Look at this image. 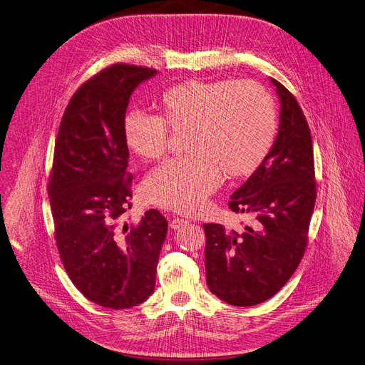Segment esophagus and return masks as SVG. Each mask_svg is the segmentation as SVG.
Wrapping results in <instances>:
<instances>
[{"label": "esophagus", "instance_id": "obj_1", "mask_svg": "<svg viewBox=\"0 0 365 365\" xmlns=\"http://www.w3.org/2000/svg\"><path fill=\"white\" fill-rule=\"evenodd\" d=\"M185 224H188V221H187V220H184V218H173V220L170 221V227H171V230H178V228L184 227Z\"/></svg>", "mask_w": 365, "mask_h": 365}]
</instances>
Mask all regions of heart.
<instances>
[{"mask_svg": "<svg viewBox=\"0 0 365 365\" xmlns=\"http://www.w3.org/2000/svg\"><path fill=\"white\" fill-rule=\"evenodd\" d=\"M168 130L182 133L188 155L163 163L143 182L144 198L185 215L204 210L224 174L252 175L272 150L277 113L271 96L251 81L188 80L158 98V115L131 113L124 120L128 148L143 160H158Z\"/></svg>", "mask_w": 365, "mask_h": 365, "instance_id": "b5f03b06", "label": "heart"}]
</instances>
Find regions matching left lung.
<instances>
[{
	"mask_svg": "<svg viewBox=\"0 0 365 365\" xmlns=\"http://www.w3.org/2000/svg\"><path fill=\"white\" fill-rule=\"evenodd\" d=\"M281 101L279 130L262 165L231 195L234 212L251 214L240 231L204 224L210 291L237 307L275 295L301 262L317 198L312 140L295 97L271 78Z\"/></svg>",
	"mask_w": 365,
	"mask_h": 365,
	"instance_id": "8db88e82",
	"label": "left lung"
}]
</instances>
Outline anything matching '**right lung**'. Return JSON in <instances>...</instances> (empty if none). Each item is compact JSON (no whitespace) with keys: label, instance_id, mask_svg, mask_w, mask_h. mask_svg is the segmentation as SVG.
<instances>
[{"label":"right lung","instance_id":"obj_1","mask_svg":"<svg viewBox=\"0 0 365 365\" xmlns=\"http://www.w3.org/2000/svg\"><path fill=\"white\" fill-rule=\"evenodd\" d=\"M154 68L114 64L71 97L56 140L48 194L61 262L77 289L113 309L144 302L155 287L168 222L158 210L127 224L133 174L124 120Z\"/></svg>","mask_w":365,"mask_h":365}]
</instances>
